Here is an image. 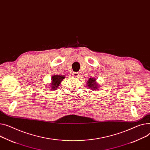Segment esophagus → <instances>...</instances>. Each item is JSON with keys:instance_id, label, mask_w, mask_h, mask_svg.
Wrapping results in <instances>:
<instances>
[{"instance_id": "esophagus-1", "label": "esophagus", "mask_w": 150, "mask_h": 150, "mask_svg": "<svg viewBox=\"0 0 150 150\" xmlns=\"http://www.w3.org/2000/svg\"><path fill=\"white\" fill-rule=\"evenodd\" d=\"M79 76H80V75H79V73H78V72H74V73L73 74V76H74V77L79 78Z\"/></svg>"}]
</instances>
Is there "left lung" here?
<instances>
[{
  "label": "left lung",
  "mask_w": 150,
  "mask_h": 150,
  "mask_svg": "<svg viewBox=\"0 0 150 150\" xmlns=\"http://www.w3.org/2000/svg\"><path fill=\"white\" fill-rule=\"evenodd\" d=\"M87 86L91 90H93V91H96L99 90L100 86H99L96 83V78H90L87 81Z\"/></svg>",
  "instance_id": "left-lung-1"
}]
</instances>
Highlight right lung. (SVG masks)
<instances>
[{"label":"right lung","mask_w":150,"mask_h":150,"mask_svg":"<svg viewBox=\"0 0 150 150\" xmlns=\"http://www.w3.org/2000/svg\"><path fill=\"white\" fill-rule=\"evenodd\" d=\"M65 78L64 75H54L52 76L51 78V83H50V88L52 91H55L58 88V86L60 84L62 81Z\"/></svg>","instance_id":"obj_1"}]
</instances>
